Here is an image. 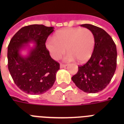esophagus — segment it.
Here are the masks:
<instances>
[{
	"label": "esophagus",
	"instance_id": "34e87169",
	"mask_svg": "<svg viewBox=\"0 0 124 124\" xmlns=\"http://www.w3.org/2000/svg\"><path fill=\"white\" fill-rule=\"evenodd\" d=\"M66 66H67V65H66V64H60V68H64V67H65Z\"/></svg>",
	"mask_w": 124,
	"mask_h": 124
}]
</instances>
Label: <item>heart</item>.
I'll list each match as a JSON object with an SVG mask.
<instances>
[{
    "mask_svg": "<svg viewBox=\"0 0 124 124\" xmlns=\"http://www.w3.org/2000/svg\"><path fill=\"white\" fill-rule=\"evenodd\" d=\"M46 48L53 59L59 60L65 53L66 61L74 59L79 63L89 60L95 46V36L86 28H71L60 30L53 36V40L46 43Z\"/></svg>",
    "mask_w": 124,
    "mask_h": 124,
    "instance_id": "1",
    "label": "heart"
}]
</instances>
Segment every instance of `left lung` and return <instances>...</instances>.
Masks as SVG:
<instances>
[{
	"label": "left lung",
	"mask_w": 124,
	"mask_h": 124,
	"mask_svg": "<svg viewBox=\"0 0 124 124\" xmlns=\"http://www.w3.org/2000/svg\"><path fill=\"white\" fill-rule=\"evenodd\" d=\"M95 36V46L90 59L78 66V72L72 81L80 90L86 93H97L109 83L116 67L117 52L115 43L104 30L90 24H83Z\"/></svg>",
	"instance_id": "left-lung-1"
}]
</instances>
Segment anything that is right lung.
I'll return each mask as SVG.
<instances>
[{"instance_id": "right-lung-1", "label": "right lung", "mask_w": 124, "mask_h": 124, "mask_svg": "<svg viewBox=\"0 0 124 124\" xmlns=\"http://www.w3.org/2000/svg\"><path fill=\"white\" fill-rule=\"evenodd\" d=\"M53 29L37 24L22 27L8 45V69L15 84L25 93L42 94L55 83L60 64L50 57L45 45ZM32 42L36 46L28 56L23 57L20 50Z\"/></svg>"}]
</instances>
